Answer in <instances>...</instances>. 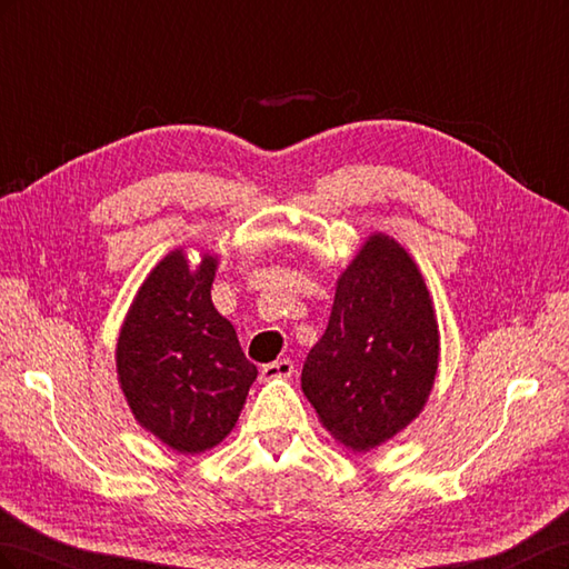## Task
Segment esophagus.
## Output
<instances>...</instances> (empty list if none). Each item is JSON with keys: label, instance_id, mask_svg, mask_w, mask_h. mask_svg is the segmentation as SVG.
<instances>
[{"label": "esophagus", "instance_id": "obj_1", "mask_svg": "<svg viewBox=\"0 0 569 569\" xmlns=\"http://www.w3.org/2000/svg\"><path fill=\"white\" fill-rule=\"evenodd\" d=\"M295 372V363H291L289 358H280V360H272V363L263 366L261 377L263 380H282V377H291Z\"/></svg>", "mask_w": 569, "mask_h": 569}]
</instances>
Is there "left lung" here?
Returning a JSON list of instances; mask_svg holds the SVG:
<instances>
[{
  "mask_svg": "<svg viewBox=\"0 0 569 569\" xmlns=\"http://www.w3.org/2000/svg\"><path fill=\"white\" fill-rule=\"evenodd\" d=\"M437 363L422 274L393 239L370 237L337 282L330 322L303 363V393L343 446L370 451L422 410Z\"/></svg>",
  "mask_w": 569,
  "mask_h": 569,
  "instance_id": "8db88e82",
  "label": "left lung"
}]
</instances>
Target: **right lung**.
<instances>
[{"label": "right lung", "instance_id": "right-lung-1", "mask_svg": "<svg viewBox=\"0 0 569 569\" xmlns=\"http://www.w3.org/2000/svg\"><path fill=\"white\" fill-rule=\"evenodd\" d=\"M216 258L192 272L182 251L151 270L118 337V380L134 418L180 453L230 435L256 380L230 320L211 301Z\"/></svg>", "mask_w": 569, "mask_h": 569}]
</instances>
